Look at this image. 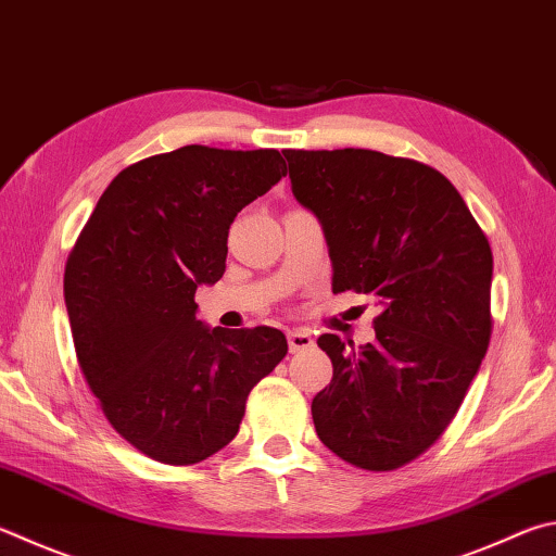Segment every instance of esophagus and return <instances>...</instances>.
Returning <instances> with one entry per match:
<instances>
[{"instance_id":"1","label":"esophagus","mask_w":556,"mask_h":556,"mask_svg":"<svg viewBox=\"0 0 556 556\" xmlns=\"http://www.w3.org/2000/svg\"><path fill=\"white\" fill-rule=\"evenodd\" d=\"M287 340H289V350L291 352H304V350H308V348H313V336L308 330H291L289 336H287Z\"/></svg>"}]
</instances>
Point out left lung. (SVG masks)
Instances as JSON below:
<instances>
[{
    "label": "left lung",
    "instance_id": "1",
    "mask_svg": "<svg viewBox=\"0 0 556 556\" xmlns=\"http://www.w3.org/2000/svg\"><path fill=\"white\" fill-rule=\"evenodd\" d=\"M291 191L318 216L332 291L375 294L377 338L326 332L330 387L311 403L323 445L369 471L420 457L459 410L491 340L493 255L452 181L377 150H285Z\"/></svg>",
    "mask_w": 556,
    "mask_h": 556
}]
</instances>
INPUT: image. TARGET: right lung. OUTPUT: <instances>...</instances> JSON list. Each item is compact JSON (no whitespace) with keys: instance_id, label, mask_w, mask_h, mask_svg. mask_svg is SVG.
<instances>
[{"instance_id":"1","label":"right lung","mask_w":556,"mask_h":556,"mask_svg":"<svg viewBox=\"0 0 556 556\" xmlns=\"http://www.w3.org/2000/svg\"><path fill=\"white\" fill-rule=\"evenodd\" d=\"M287 175L279 150L185 146L111 179L65 265L79 369L106 420L146 457L187 467L238 435L285 332L206 328L197 287L226 271L238 211Z\"/></svg>"}]
</instances>
